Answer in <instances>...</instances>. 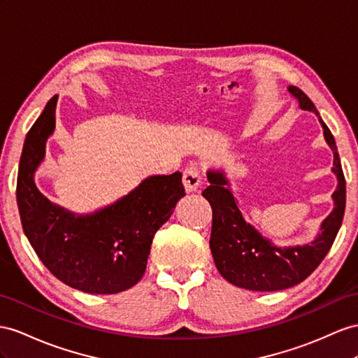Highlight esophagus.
Segmentation results:
<instances>
[{
	"label": "esophagus",
	"instance_id": "1",
	"mask_svg": "<svg viewBox=\"0 0 358 358\" xmlns=\"http://www.w3.org/2000/svg\"><path fill=\"white\" fill-rule=\"evenodd\" d=\"M182 186H185L187 194H195V192H198L201 186V178L199 172L195 166L186 168L185 173H182Z\"/></svg>",
	"mask_w": 358,
	"mask_h": 358
}]
</instances>
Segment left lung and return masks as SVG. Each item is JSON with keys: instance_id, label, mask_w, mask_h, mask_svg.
<instances>
[{"instance_id": "obj_1", "label": "left lung", "mask_w": 358, "mask_h": 358, "mask_svg": "<svg viewBox=\"0 0 358 358\" xmlns=\"http://www.w3.org/2000/svg\"><path fill=\"white\" fill-rule=\"evenodd\" d=\"M287 92L298 101L301 110L315 113L322 125L324 139L333 151L331 172L337 178V187L331 195L334 207L320 222L319 231L310 243L278 246L246 221L227 171L222 166L210 168V185L203 190V196L213 210L210 250L219 273L233 286L246 290H284L304 281L331 248L345 213L346 185L334 137L304 92L296 86H287Z\"/></svg>"}]
</instances>
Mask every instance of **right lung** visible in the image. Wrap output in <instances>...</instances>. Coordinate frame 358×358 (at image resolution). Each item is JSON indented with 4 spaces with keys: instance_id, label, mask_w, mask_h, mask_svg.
<instances>
[{
    "instance_id": "right-lung-1",
    "label": "right lung",
    "mask_w": 358,
    "mask_h": 358,
    "mask_svg": "<svg viewBox=\"0 0 358 358\" xmlns=\"http://www.w3.org/2000/svg\"><path fill=\"white\" fill-rule=\"evenodd\" d=\"M54 95L27 133L16 201L24 233L38 257L62 282L86 293L113 295L143 277L154 234L186 196L181 173L151 176L112 204L74 213L41 194L34 176L56 130Z\"/></svg>"
}]
</instances>
